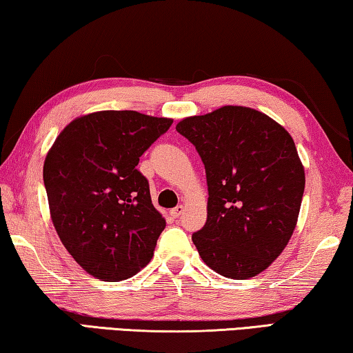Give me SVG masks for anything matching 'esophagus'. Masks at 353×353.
Listing matches in <instances>:
<instances>
[{"instance_id":"obj_1","label":"esophagus","mask_w":353,"mask_h":353,"mask_svg":"<svg viewBox=\"0 0 353 353\" xmlns=\"http://www.w3.org/2000/svg\"><path fill=\"white\" fill-rule=\"evenodd\" d=\"M183 214H184V206H183V205L176 206V208H173V210L170 211V216H172V217H175V219L181 217Z\"/></svg>"}]
</instances>
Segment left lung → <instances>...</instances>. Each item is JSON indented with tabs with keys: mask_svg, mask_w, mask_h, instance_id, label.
I'll return each mask as SVG.
<instances>
[{
	"mask_svg": "<svg viewBox=\"0 0 353 353\" xmlns=\"http://www.w3.org/2000/svg\"><path fill=\"white\" fill-rule=\"evenodd\" d=\"M206 170V223L192 241L208 268L233 280L256 276L296 230L305 169L296 143L269 115L222 106L178 122Z\"/></svg>",
	"mask_w": 353,
	"mask_h": 353,
	"instance_id": "left-lung-1",
	"label": "left lung"
}]
</instances>
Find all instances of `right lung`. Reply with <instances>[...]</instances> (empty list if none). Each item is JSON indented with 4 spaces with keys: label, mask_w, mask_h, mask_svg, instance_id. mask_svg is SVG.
I'll return each instance as SVG.
<instances>
[{
    "label": "right lung",
    "mask_w": 353,
    "mask_h": 353,
    "mask_svg": "<svg viewBox=\"0 0 353 353\" xmlns=\"http://www.w3.org/2000/svg\"><path fill=\"white\" fill-rule=\"evenodd\" d=\"M172 122L137 111L85 114L46 153L43 183L56 233L98 280H126L153 258L165 219L136 165Z\"/></svg>",
    "instance_id": "1"
}]
</instances>
